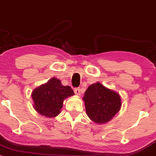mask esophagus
Segmentation results:
<instances>
[{"label":"esophagus","mask_w":156,"mask_h":156,"mask_svg":"<svg viewBox=\"0 0 156 156\" xmlns=\"http://www.w3.org/2000/svg\"><path fill=\"white\" fill-rule=\"evenodd\" d=\"M74 92H75V94H77V95H79V94H80V88H75L74 89Z\"/></svg>","instance_id":"34e87169"}]
</instances>
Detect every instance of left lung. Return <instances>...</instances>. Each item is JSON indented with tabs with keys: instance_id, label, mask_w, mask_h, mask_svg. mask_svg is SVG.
Returning <instances> with one entry per match:
<instances>
[{
	"instance_id": "left-lung-1",
	"label": "left lung",
	"mask_w": 156,
	"mask_h": 156,
	"mask_svg": "<svg viewBox=\"0 0 156 156\" xmlns=\"http://www.w3.org/2000/svg\"><path fill=\"white\" fill-rule=\"evenodd\" d=\"M83 99L88 117L98 124L110 121L121 107L119 94L98 82L89 86Z\"/></svg>"
}]
</instances>
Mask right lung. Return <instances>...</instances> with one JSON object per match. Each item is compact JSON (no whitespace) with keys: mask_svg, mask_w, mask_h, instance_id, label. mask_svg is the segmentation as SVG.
Segmentation results:
<instances>
[{"mask_svg":"<svg viewBox=\"0 0 156 156\" xmlns=\"http://www.w3.org/2000/svg\"><path fill=\"white\" fill-rule=\"evenodd\" d=\"M74 94L69 86H63L61 80L51 78L32 92L34 106L41 115L47 117H55L60 113L63 101L67 97Z\"/></svg>","mask_w":156,"mask_h":156,"instance_id":"obj_1","label":"right lung"}]
</instances>
